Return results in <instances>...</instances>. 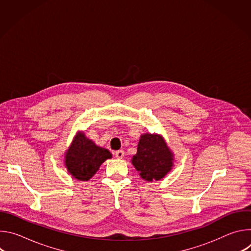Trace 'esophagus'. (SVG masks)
<instances>
[{
  "instance_id": "34e87169",
  "label": "esophagus",
  "mask_w": 251,
  "mask_h": 251,
  "mask_svg": "<svg viewBox=\"0 0 251 251\" xmlns=\"http://www.w3.org/2000/svg\"><path fill=\"white\" fill-rule=\"evenodd\" d=\"M115 157L117 159H122L124 157V151L123 150H119V151H116L115 152Z\"/></svg>"
}]
</instances>
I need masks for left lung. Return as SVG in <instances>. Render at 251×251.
Listing matches in <instances>:
<instances>
[{"label": "left lung", "instance_id": "8db88e82", "mask_svg": "<svg viewBox=\"0 0 251 251\" xmlns=\"http://www.w3.org/2000/svg\"><path fill=\"white\" fill-rule=\"evenodd\" d=\"M173 161L174 154L161 135H141L132 164L142 178L148 182L161 180L172 170Z\"/></svg>", "mask_w": 251, "mask_h": 251}]
</instances>
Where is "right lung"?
Returning a JSON list of instances; mask_svg holds the SVG:
<instances>
[{"instance_id": "add662e5", "label": "right lung", "mask_w": 251, "mask_h": 251, "mask_svg": "<svg viewBox=\"0 0 251 251\" xmlns=\"http://www.w3.org/2000/svg\"><path fill=\"white\" fill-rule=\"evenodd\" d=\"M110 158L112 154L108 150L95 145L83 132H78L65 153L64 163L74 177L79 181H88L101 164Z\"/></svg>"}]
</instances>
